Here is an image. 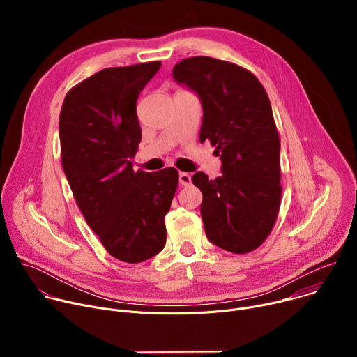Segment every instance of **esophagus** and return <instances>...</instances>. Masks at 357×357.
<instances>
[{"instance_id": "34e87169", "label": "esophagus", "mask_w": 357, "mask_h": 357, "mask_svg": "<svg viewBox=\"0 0 357 357\" xmlns=\"http://www.w3.org/2000/svg\"><path fill=\"white\" fill-rule=\"evenodd\" d=\"M190 182H192V179H190V175H189V174H186V172H179V183H181L182 186H188V185H190Z\"/></svg>"}]
</instances>
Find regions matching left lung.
Segmentation results:
<instances>
[{
	"label": "left lung",
	"instance_id": "8db88e82",
	"mask_svg": "<svg viewBox=\"0 0 357 357\" xmlns=\"http://www.w3.org/2000/svg\"><path fill=\"white\" fill-rule=\"evenodd\" d=\"M174 79L199 94V139L211 141L223 164L215 181L203 172L192 176L203 195L206 236L234 254L256 250L275 225L282 193L280 135L267 91L250 70L209 56L182 59Z\"/></svg>",
	"mask_w": 357,
	"mask_h": 357
}]
</instances>
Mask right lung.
<instances>
[{
	"instance_id": "right-lung-1",
	"label": "right lung",
	"mask_w": 357,
	"mask_h": 357,
	"mask_svg": "<svg viewBox=\"0 0 357 357\" xmlns=\"http://www.w3.org/2000/svg\"><path fill=\"white\" fill-rule=\"evenodd\" d=\"M161 62L107 68L72 87L59 117L62 167L77 206L109 254L142 263L164 248L179 175L132 169L141 141L137 98Z\"/></svg>"
}]
</instances>
